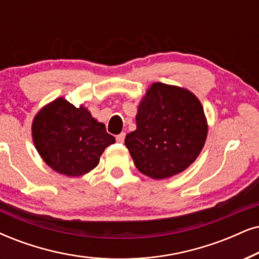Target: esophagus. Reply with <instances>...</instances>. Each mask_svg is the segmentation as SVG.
Returning <instances> with one entry per match:
<instances>
[{"instance_id":"obj_1","label":"esophagus","mask_w":259,"mask_h":259,"mask_svg":"<svg viewBox=\"0 0 259 259\" xmlns=\"http://www.w3.org/2000/svg\"><path fill=\"white\" fill-rule=\"evenodd\" d=\"M124 139H125V133H120L119 135L116 136V141L118 143H123L124 142Z\"/></svg>"}]
</instances>
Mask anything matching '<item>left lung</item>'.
<instances>
[{
	"mask_svg": "<svg viewBox=\"0 0 259 259\" xmlns=\"http://www.w3.org/2000/svg\"><path fill=\"white\" fill-rule=\"evenodd\" d=\"M207 133L204 111L191 92L155 82L141 101L136 130L125 136V146L140 172L163 179L195 161Z\"/></svg>",
	"mask_w": 259,
	"mask_h": 259,
	"instance_id": "left-lung-1",
	"label": "left lung"
}]
</instances>
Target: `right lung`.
I'll return each mask as SVG.
<instances>
[{
  "instance_id": "1",
  "label": "right lung",
  "mask_w": 259,
  "mask_h": 259,
  "mask_svg": "<svg viewBox=\"0 0 259 259\" xmlns=\"http://www.w3.org/2000/svg\"><path fill=\"white\" fill-rule=\"evenodd\" d=\"M38 153L52 169L69 177L82 176L99 163L107 146L116 142L83 106L58 98L38 112L32 124Z\"/></svg>"
}]
</instances>
